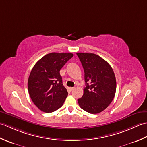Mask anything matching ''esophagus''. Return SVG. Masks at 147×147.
Segmentation results:
<instances>
[{
	"mask_svg": "<svg viewBox=\"0 0 147 147\" xmlns=\"http://www.w3.org/2000/svg\"><path fill=\"white\" fill-rule=\"evenodd\" d=\"M71 91H73V90H74V87H71V88H69Z\"/></svg>",
	"mask_w": 147,
	"mask_h": 147,
	"instance_id": "esophagus-1",
	"label": "esophagus"
}]
</instances>
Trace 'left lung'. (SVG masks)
Segmentation results:
<instances>
[{
    "label": "left lung",
    "mask_w": 147,
    "mask_h": 147,
    "mask_svg": "<svg viewBox=\"0 0 147 147\" xmlns=\"http://www.w3.org/2000/svg\"><path fill=\"white\" fill-rule=\"evenodd\" d=\"M82 62L86 87L78 100L80 107L90 114H98L107 108L114 98L116 80L107 62L95 54L76 53Z\"/></svg>",
    "instance_id": "8db88e82"
}]
</instances>
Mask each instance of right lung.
I'll list each match as a JSON object with an SVG mask.
<instances>
[{"instance_id": "1", "label": "right lung", "mask_w": 147, "mask_h": 147, "mask_svg": "<svg viewBox=\"0 0 147 147\" xmlns=\"http://www.w3.org/2000/svg\"><path fill=\"white\" fill-rule=\"evenodd\" d=\"M73 57L71 53H50L34 65L28 82L31 99L40 111L52 112L62 107L68 95L60 70Z\"/></svg>"}]
</instances>
